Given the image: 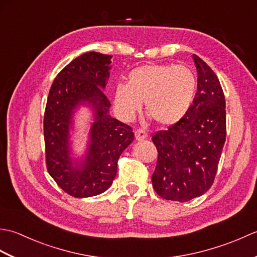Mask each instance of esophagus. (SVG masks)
<instances>
[{
	"label": "esophagus",
	"instance_id": "esophagus-1",
	"mask_svg": "<svg viewBox=\"0 0 257 257\" xmlns=\"http://www.w3.org/2000/svg\"><path fill=\"white\" fill-rule=\"evenodd\" d=\"M135 137H136V140L143 141L148 138V134H147L144 129H137L135 132Z\"/></svg>",
	"mask_w": 257,
	"mask_h": 257
}]
</instances>
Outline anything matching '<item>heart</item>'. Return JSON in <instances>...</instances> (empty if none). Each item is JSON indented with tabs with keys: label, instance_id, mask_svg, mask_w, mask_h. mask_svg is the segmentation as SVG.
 Masks as SVG:
<instances>
[{
	"label": "heart",
	"instance_id": "obj_1",
	"mask_svg": "<svg viewBox=\"0 0 257 257\" xmlns=\"http://www.w3.org/2000/svg\"><path fill=\"white\" fill-rule=\"evenodd\" d=\"M196 94V77L190 68L174 64H147L133 69L125 85L113 91L119 116L132 121L145 101L146 110L162 125H173L187 116Z\"/></svg>",
	"mask_w": 257,
	"mask_h": 257
}]
</instances>
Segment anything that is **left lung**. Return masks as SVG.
<instances>
[{"label": "left lung", "instance_id": "1", "mask_svg": "<svg viewBox=\"0 0 257 257\" xmlns=\"http://www.w3.org/2000/svg\"><path fill=\"white\" fill-rule=\"evenodd\" d=\"M198 91L189 112L152 141L158 149L152 185L161 198L187 202L204 194L214 181L226 137L225 98L214 72L192 55Z\"/></svg>", "mask_w": 257, "mask_h": 257}]
</instances>
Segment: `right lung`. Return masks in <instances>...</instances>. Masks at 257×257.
I'll list each match as a JSON object with an SVG mask.
<instances>
[{
	"instance_id": "1",
	"label": "right lung",
	"mask_w": 257,
	"mask_h": 257,
	"mask_svg": "<svg viewBox=\"0 0 257 257\" xmlns=\"http://www.w3.org/2000/svg\"><path fill=\"white\" fill-rule=\"evenodd\" d=\"M110 55L85 53L54 79L44 114V139L48 173L74 198L100 194L110 187L117 162L134 141L130 125L109 114L110 101L103 89L111 66ZM80 105L91 108L93 122L83 157H72L70 130Z\"/></svg>"
}]
</instances>
